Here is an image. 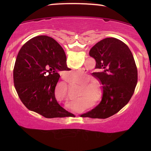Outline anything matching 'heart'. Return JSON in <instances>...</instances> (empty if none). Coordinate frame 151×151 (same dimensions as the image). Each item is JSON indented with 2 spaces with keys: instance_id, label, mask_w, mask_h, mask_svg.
<instances>
[{
  "instance_id": "b5f03b06",
  "label": "heart",
  "mask_w": 151,
  "mask_h": 151,
  "mask_svg": "<svg viewBox=\"0 0 151 151\" xmlns=\"http://www.w3.org/2000/svg\"><path fill=\"white\" fill-rule=\"evenodd\" d=\"M73 75L74 76H76V77H79V76H80L82 75V72L81 71H75V72H73ZM93 85V84L92 83H87V84H84V86H85V87H90L91 86H92Z\"/></svg>"
}]
</instances>
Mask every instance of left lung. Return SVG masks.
<instances>
[{
	"instance_id": "1",
	"label": "left lung",
	"mask_w": 151,
	"mask_h": 151,
	"mask_svg": "<svg viewBox=\"0 0 151 151\" xmlns=\"http://www.w3.org/2000/svg\"><path fill=\"white\" fill-rule=\"evenodd\" d=\"M96 60L93 73L102 84L103 96L96 108L82 116L105 119L120 111L131 100L137 83V69L129 47L115 38H106L91 49Z\"/></svg>"
}]
</instances>
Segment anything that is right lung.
<instances>
[{
	"instance_id": "add662e5",
	"label": "right lung",
	"mask_w": 151,
	"mask_h": 151,
	"mask_svg": "<svg viewBox=\"0 0 151 151\" xmlns=\"http://www.w3.org/2000/svg\"><path fill=\"white\" fill-rule=\"evenodd\" d=\"M62 47L47 36L34 37L20 49L14 68V82L29 110L46 118L68 117L55 97L60 71H69Z\"/></svg>"
}]
</instances>
